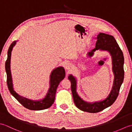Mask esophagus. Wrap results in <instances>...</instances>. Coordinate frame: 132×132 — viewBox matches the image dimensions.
Segmentation results:
<instances>
[{"mask_svg": "<svg viewBox=\"0 0 132 132\" xmlns=\"http://www.w3.org/2000/svg\"><path fill=\"white\" fill-rule=\"evenodd\" d=\"M64 68H65V69L68 70L70 69L71 66V64L69 63V62H66L65 64H64Z\"/></svg>", "mask_w": 132, "mask_h": 132, "instance_id": "esophagus-1", "label": "esophagus"}]
</instances>
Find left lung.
<instances>
[{
  "mask_svg": "<svg viewBox=\"0 0 132 132\" xmlns=\"http://www.w3.org/2000/svg\"><path fill=\"white\" fill-rule=\"evenodd\" d=\"M105 51L110 54L112 58V70L114 79L111 90L105 99L94 102H88L82 99L77 92V78L69 74L68 79L71 82V89L75 105L80 110L89 113H96L109 107L115 102L124 80V55L113 36L99 33L97 36L95 47L87 53L88 58H91L96 50Z\"/></svg>",
  "mask_w": 132,
  "mask_h": 132,
  "instance_id": "obj_1",
  "label": "left lung"
}]
</instances>
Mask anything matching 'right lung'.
I'll return each instance as SVG.
<instances>
[{
    "label": "right lung",
    "instance_id": "1",
    "mask_svg": "<svg viewBox=\"0 0 132 132\" xmlns=\"http://www.w3.org/2000/svg\"><path fill=\"white\" fill-rule=\"evenodd\" d=\"M18 41V40L13 41L11 44L8 50L7 59L5 62V69L7 73V83L8 89L11 95L25 108L33 111L43 110V109L48 108L50 107L54 102L57 88L61 80H62L65 77V70L62 66L57 67L53 70L50 75L49 88L47 94L43 99L33 100L19 95L14 89L11 71V53H12L13 47L15 46L16 42Z\"/></svg>",
    "mask_w": 132,
    "mask_h": 132
}]
</instances>
